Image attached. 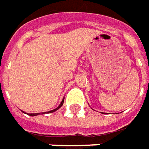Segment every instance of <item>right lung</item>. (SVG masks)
I'll return each instance as SVG.
<instances>
[{
  "label": "right lung",
  "mask_w": 149,
  "mask_h": 149,
  "mask_svg": "<svg viewBox=\"0 0 149 149\" xmlns=\"http://www.w3.org/2000/svg\"><path fill=\"white\" fill-rule=\"evenodd\" d=\"M64 98H63L62 102H61L60 105H59V107H57V108H56V109H54V110H52V111H47V112H42V113H34V114H27V113H26V112H24V111H22V112H23V113H25V114H27L28 115H30V116H36V115H38V114H46V113H53V112L56 111L57 110H59L60 107L63 106V104H64Z\"/></svg>",
  "instance_id": "obj_1"
}]
</instances>
